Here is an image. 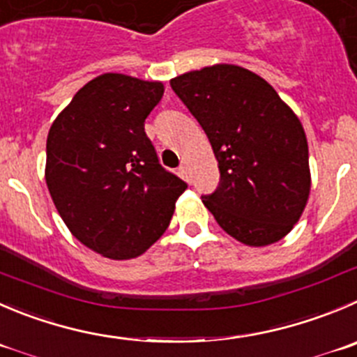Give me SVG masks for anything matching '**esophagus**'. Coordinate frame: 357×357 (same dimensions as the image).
<instances>
[{"label": "esophagus", "instance_id": "obj_1", "mask_svg": "<svg viewBox=\"0 0 357 357\" xmlns=\"http://www.w3.org/2000/svg\"><path fill=\"white\" fill-rule=\"evenodd\" d=\"M178 172H181L182 175H184L185 178H188V173H189V168H188V165H181V168H178Z\"/></svg>", "mask_w": 357, "mask_h": 357}]
</instances>
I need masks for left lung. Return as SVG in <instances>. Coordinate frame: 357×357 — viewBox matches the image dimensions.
Returning a JSON list of instances; mask_svg holds the SVG:
<instances>
[{
  "label": "left lung",
  "instance_id": "1",
  "mask_svg": "<svg viewBox=\"0 0 357 357\" xmlns=\"http://www.w3.org/2000/svg\"><path fill=\"white\" fill-rule=\"evenodd\" d=\"M169 86L219 162V185L202 196L217 224L250 247L284 238L310 195L308 144L296 114L266 80L235 64L189 71Z\"/></svg>",
  "mask_w": 357,
  "mask_h": 357
}]
</instances>
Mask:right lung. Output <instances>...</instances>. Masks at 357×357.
<instances>
[{
    "label": "right lung",
    "instance_id": "obj_1",
    "mask_svg": "<svg viewBox=\"0 0 357 357\" xmlns=\"http://www.w3.org/2000/svg\"><path fill=\"white\" fill-rule=\"evenodd\" d=\"M162 93L161 82L100 75L50 126L45 181L54 205L75 238L110 259L144 254L188 189L159 165L145 135Z\"/></svg>",
    "mask_w": 357,
    "mask_h": 357
}]
</instances>
